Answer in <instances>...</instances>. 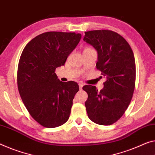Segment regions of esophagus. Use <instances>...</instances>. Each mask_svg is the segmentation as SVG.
I'll return each mask as SVG.
<instances>
[{"mask_svg":"<svg viewBox=\"0 0 155 155\" xmlns=\"http://www.w3.org/2000/svg\"><path fill=\"white\" fill-rule=\"evenodd\" d=\"M82 87H83V84H82V83H80V84H79L80 89H82Z\"/></svg>","mask_w":155,"mask_h":155,"instance_id":"1","label":"esophagus"}]
</instances>
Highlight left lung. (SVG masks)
Here are the masks:
<instances>
[{"mask_svg":"<svg viewBox=\"0 0 155 155\" xmlns=\"http://www.w3.org/2000/svg\"><path fill=\"white\" fill-rule=\"evenodd\" d=\"M84 33V41L97 52V69L106 78L101 91L95 86L82 87L88 94L86 109L93 122L110 125L124 114L132 98L136 80L134 53L127 41L114 31L97 30Z\"/></svg>","mask_w":155,"mask_h":155,"instance_id":"1","label":"left lung"}]
</instances>
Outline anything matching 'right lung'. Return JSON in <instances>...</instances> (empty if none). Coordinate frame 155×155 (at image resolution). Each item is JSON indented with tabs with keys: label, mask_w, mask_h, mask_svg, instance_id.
I'll return each instance as SVG.
<instances>
[{
	"label": "right lung",
	"mask_w": 155,
	"mask_h": 155,
	"mask_svg": "<svg viewBox=\"0 0 155 155\" xmlns=\"http://www.w3.org/2000/svg\"><path fill=\"white\" fill-rule=\"evenodd\" d=\"M81 37L75 32H44L31 40L21 53L18 91L31 116L45 127H59L70 116L79 86L73 81L61 82L54 72L64 65Z\"/></svg>",
	"instance_id": "add662e5"
}]
</instances>
